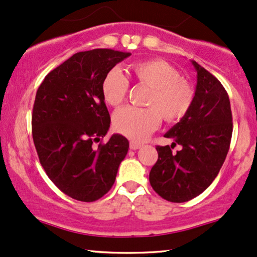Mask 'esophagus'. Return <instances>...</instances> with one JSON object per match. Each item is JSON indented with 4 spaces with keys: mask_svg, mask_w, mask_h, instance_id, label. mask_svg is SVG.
Listing matches in <instances>:
<instances>
[{
    "mask_svg": "<svg viewBox=\"0 0 257 257\" xmlns=\"http://www.w3.org/2000/svg\"><path fill=\"white\" fill-rule=\"evenodd\" d=\"M129 146H131V150H139L142 145L139 144L137 141H131V144H129Z\"/></svg>",
    "mask_w": 257,
    "mask_h": 257,
    "instance_id": "esophagus-1",
    "label": "esophagus"
}]
</instances>
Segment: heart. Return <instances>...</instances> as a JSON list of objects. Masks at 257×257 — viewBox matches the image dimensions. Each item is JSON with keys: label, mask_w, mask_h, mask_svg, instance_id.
Masks as SVG:
<instances>
[{"label": "heart", "mask_w": 257, "mask_h": 257, "mask_svg": "<svg viewBox=\"0 0 257 257\" xmlns=\"http://www.w3.org/2000/svg\"><path fill=\"white\" fill-rule=\"evenodd\" d=\"M133 78L151 87L145 104L147 107L125 106L113 116V128L133 141H142L160 124L177 123L188 115L195 99V91L172 64L159 58L138 61L129 67ZM105 103L117 107L124 101L129 81L118 68H112L101 81Z\"/></svg>", "instance_id": "heart-1"}]
</instances>
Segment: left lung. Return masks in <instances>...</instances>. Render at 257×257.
Here are the masks:
<instances>
[{
  "instance_id": "obj_1",
  "label": "left lung",
  "mask_w": 257,
  "mask_h": 257,
  "mask_svg": "<svg viewBox=\"0 0 257 257\" xmlns=\"http://www.w3.org/2000/svg\"><path fill=\"white\" fill-rule=\"evenodd\" d=\"M197 72L194 104L188 115L164 137L171 146H157L158 160L150 172L152 188L170 202H185L200 195L217 177L232 137L228 94L208 70L191 62ZM182 150L172 154L171 148Z\"/></svg>"
}]
</instances>
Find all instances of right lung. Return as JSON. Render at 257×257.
Returning <instances> with one entry per match:
<instances>
[{
    "label": "right lung",
    "mask_w": 257,
    "mask_h": 257,
    "mask_svg": "<svg viewBox=\"0 0 257 257\" xmlns=\"http://www.w3.org/2000/svg\"><path fill=\"white\" fill-rule=\"evenodd\" d=\"M131 52L94 49L74 54L51 70L37 91L32 137L39 162L62 193L83 202L103 197L115 183L129 142L113 134L101 95L105 74Z\"/></svg>",
    "instance_id": "obj_1"
}]
</instances>
